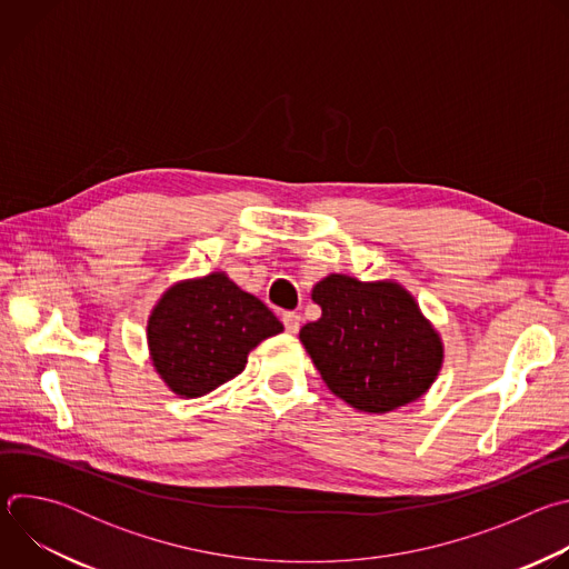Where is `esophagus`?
<instances>
[{"label":"esophagus","instance_id":"34e87169","mask_svg":"<svg viewBox=\"0 0 569 569\" xmlns=\"http://www.w3.org/2000/svg\"><path fill=\"white\" fill-rule=\"evenodd\" d=\"M283 327H286V331H288L290 336H295V333L299 331V327H301V315H297V312H286V315H283Z\"/></svg>","mask_w":569,"mask_h":569}]
</instances>
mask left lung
Masks as SVG:
<instances>
[{
  "mask_svg": "<svg viewBox=\"0 0 569 569\" xmlns=\"http://www.w3.org/2000/svg\"><path fill=\"white\" fill-rule=\"evenodd\" d=\"M310 297L321 317L306 323L299 340L340 400L365 415H387L430 391L443 367V340L402 283L331 272Z\"/></svg>",
  "mask_w": 569,
  "mask_h": 569,
  "instance_id": "obj_1",
  "label": "left lung"
}]
</instances>
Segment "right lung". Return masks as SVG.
<instances>
[{
  "label": "right lung",
  "instance_id": "add662e5",
  "mask_svg": "<svg viewBox=\"0 0 569 569\" xmlns=\"http://www.w3.org/2000/svg\"><path fill=\"white\" fill-rule=\"evenodd\" d=\"M283 323L224 270L176 281L146 321L152 369L180 398H200L233 380L250 351L279 336Z\"/></svg>",
  "mask_w": 569,
  "mask_h": 569
}]
</instances>
